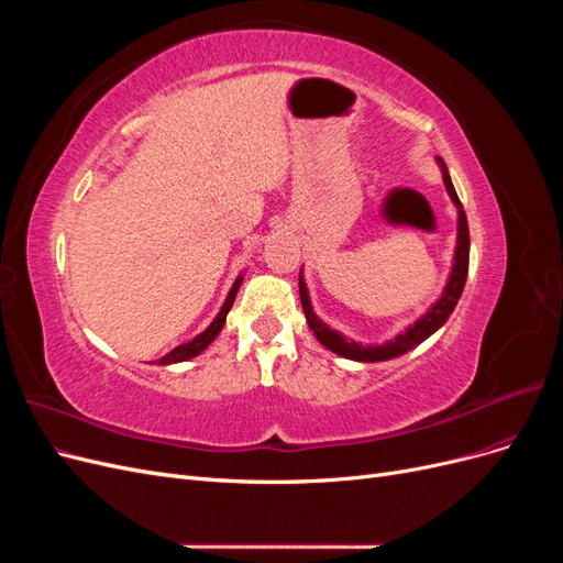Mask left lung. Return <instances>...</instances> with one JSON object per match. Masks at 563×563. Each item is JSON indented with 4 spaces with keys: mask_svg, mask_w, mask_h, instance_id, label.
<instances>
[{
    "mask_svg": "<svg viewBox=\"0 0 563 563\" xmlns=\"http://www.w3.org/2000/svg\"><path fill=\"white\" fill-rule=\"evenodd\" d=\"M441 164V172H444V185L446 190L453 199V203L457 207V246H455V258H453V267H451V277L446 282L444 288V296H441L430 312L420 317L413 327H408L404 333L395 335V340H387L383 345H362V343H354V340H347L345 335H340L338 331H331L329 323H323L314 312H312V305H310V296H308V286L302 282V275L298 279L300 284V302H302V312L305 319H308L310 329L314 331L317 340L323 345L329 347L331 352L345 356V360H354V362H385V360H395V356L413 350L416 345H420L422 340H428L437 329H441L446 323V319L451 317V312L455 310V305L463 296V288L467 282V269H470V230H467V216L463 211V203H460L457 195H455V187L451 183L449 176V168L444 164V159H439Z\"/></svg>",
    "mask_w": 563,
    "mask_h": 563,
    "instance_id": "8db88e82",
    "label": "left lung"
}]
</instances>
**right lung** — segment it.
<instances>
[{"label":"right lung","mask_w":563,"mask_h":563,"mask_svg":"<svg viewBox=\"0 0 563 563\" xmlns=\"http://www.w3.org/2000/svg\"><path fill=\"white\" fill-rule=\"evenodd\" d=\"M242 282H244V277H236V282L232 284V288H230V294H228V298H225V305L223 308H220V312H218V317L211 321V327L207 329V331H201L197 338H192L190 343H183V345H178V347H174L172 352L168 354H164L162 360H159V364L162 366H166V364H178V362H185V360H192V356H197V354H201L203 350H207L211 343H213V338L220 333V329L225 327V319H228V312H230V308H232V302H234V298H236V291H240V286H242Z\"/></svg>","instance_id":"add662e5"}]
</instances>
